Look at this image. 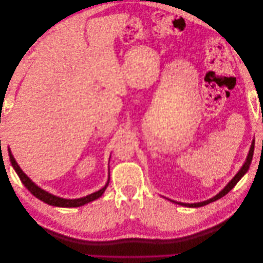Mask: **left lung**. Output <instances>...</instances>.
<instances>
[{
	"mask_svg": "<svg viewBox=\"0 0 263 263\" xmlns=\"http://www.w3.org/2000/svg\"><path fill=\"white\" fill-rule=\"evenodd\" d=\"M253 150H254V140H252V142H251V146H250V149H249L248 156H247L246 161H245L243 164L241 165L240 170L236 173V176L228 182V184H227L224 189H222L219 193H217L216 195L213 196L212 198H210V200H206V201H203V202H198V203H182V202L172 201V200H170V198H168V200H169L170 202H172V203L179 204V205H181V206H186V208H193V209H194V208H202V206H204V205H208V204H210V203H212V202H215V201L219 200L220 197L226 195V194L229 192V191L232 190V189L237 184L238 181H239V180L245 176V174L247 173V171L249 170V166H250V164H251L252 156H253Z\"/></svg>",
	"mask_w": 263,
	"mask_h": 263,
	"instance_id": "1",
	"label": "left lung"
}]
</instances>
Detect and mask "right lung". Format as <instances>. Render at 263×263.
<instances>
[{
  "instance_id": "obj_1",
  "label": "right lung",
  "mask_w": 263,
  "mask_h": 263,
  "mask_svg": "<svg viewBox=\"0 0 263 263\" xmlns=\"http://www.w3.org/2000/svg\"><path fill=\"white\" fill-rule=\"evenodd\" d=\"M9 156H10V161L12 163L13 169L15 170V172L17 173L18 178L21 179L22 183L25 187L29 191V192L33 194L35 197H37L38 200L43 201L44 203L51 205V206H55V208H79V206H83L87 203H90L92 201H95L97 198L101 197L103 195V193L105 192L106 187L108 186V183H109V173H108V179L107 182L105 183V185L103 186L101 190L97 191V192L91 193L86 196L80 197V198H72V200H70V198H63V197H59L57 195H53L49 192H47V191L43 190L41 186H38L35 182L31 181L26 174L24 172L21 166L18 165V163L15 160V158L12 155V151L9 147ZM110 158V157H109Z\"/></svg>"
}]
</instances>
